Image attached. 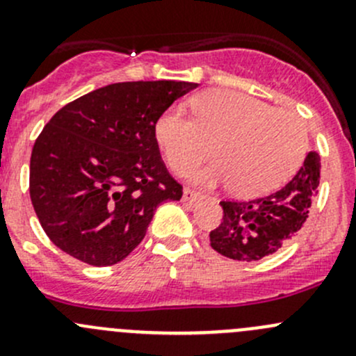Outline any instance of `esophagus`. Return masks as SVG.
I'll list each match as a JSON object with an SVG mask.
<instances>
[{
    "instance_id": "esophagus-1",
    "label": "esophagus",
    "mask_w": 356,
    "mask_h": 356,
    "mask_svg": "<svg viewBox=\"0 0 356 356\" xmlns=\"http://www.w3.org/2000/svg\"><path fill=\"white\" fill-rule=\"evenodd\" d=\"M204 200V196L201 195V193H196L193 191V189H186L184 195H182V201H186V203H191V204H196L198 201Z\"/></svg>"
}]
</instances>
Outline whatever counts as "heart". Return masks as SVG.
I'll list each match as a JSON object with an SVG mask.
<instances>
[{
    "instance_id": "obj_1",
    "label": "heart",
    "mask_w": 356,
    "mask_h": 356,
    "mask_svg": "<svg viewBox=\"0 0 356 356\" xmlns=\"http://www.w3.org/2000/svg\"><path fill=\"white\" fill-rule=\"evenodd\" d=\"M195 116L181 106L160 115L156 141L177 174L210 156L215 161L193 172L204 188L231 184L234 195L257 198L274 191L298 170L308 149L301 117L238 91H208L193 102Z\"/></svg>"
}]
</instances>
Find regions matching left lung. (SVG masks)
<instances>
[{"instance_id": "obj_1", "label": "left lung", "mask_w": 356, "mask_h": 356, "mask_svg": "<svg viewBox=\"0 0 356 356\" xmlns=\"http://www.w3.org/2000/svg\"><path fill=\"white\" fill-rule=\"evenodd\" d=\"M321 156L310 152L298 174L272 195L257 200L220 201V225L210 232L217 253L239 261L261 260L282 248L303 227L318 193Z\"/></svg>"}]
</instances>
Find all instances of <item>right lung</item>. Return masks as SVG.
Instances as JSON below:
<instances>
[{"instance_id":"obj_1","label":"right lung","mask_w":356,"mask_h":356,"mask_svg":"<svg viewBox=\"0 0 356 356\" xmlns=\"http://www.w3.org/2000/svg\"><path fill=\"white\" fill-rule=\"evenodd\" d=\"M195 82H117L56 111L31 155L29 191L41 227L70 257L108 267L143 241L158 204L182 198L155 125Z\"/></svg>"}]
</instances>
